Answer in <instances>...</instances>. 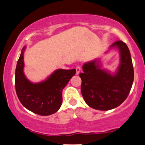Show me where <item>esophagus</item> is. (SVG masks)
Instances as JSON below:
<instances>
[{"instance_id":"1","label":"esophagus","mask_w":145,"mask_h":145,"mask_svg":"<svg viewBox=\"0 0 145 145\" xmlns=\"http://www.w3.org/2000/svg\"><path fill=\"white\" fill-rule=\"evenodd\" d=\"M76 74H79L80 71H81V67H80V66H77V67H76Z\"/></svg>"}]
</instances>
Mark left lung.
Returning a JSON list of instances; mask_svg holds the SVG:
<instances>
[{"instance_id": "8db88e82", "label": "left lung", "mask_w": 145, "mask_h": 145, "mask_svg": "<svg viewBox=\"0 0 145 145\" xmlns=\"http://www.w3.org/2000/svg\"><path fill=\"white\" fill-rule=\"evenodd\" d=\"M118 47L121 63L114 76L100 69L97 60L85 63L82 79L81 92L85 102L93 109L107 111L120 106L127 99L134 81V68L128 47L117 40L111 47Z\"/></svg>"}]
</instances>
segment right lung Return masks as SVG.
I'll list each match as a JSON object with an SVG mask.
<instances>
[{"instance_id": "obj_1", "label": "right lung", "mask_w": 145, "mask_h": 145, "mask_svg": "<svg viewBox=\"0 0 145 145\" xmlns=\"http://www.w3.org/2000/svg\"><path fill=\"white\" fill-rule=\"evenodd\" d=\"M17 61L15 69V90L19 100L28 110L40 116H49L61 106L62 91L76 74L73 69H58L42 82L32 84L24 74V50Z\"/></svg>"}]
</instances>
